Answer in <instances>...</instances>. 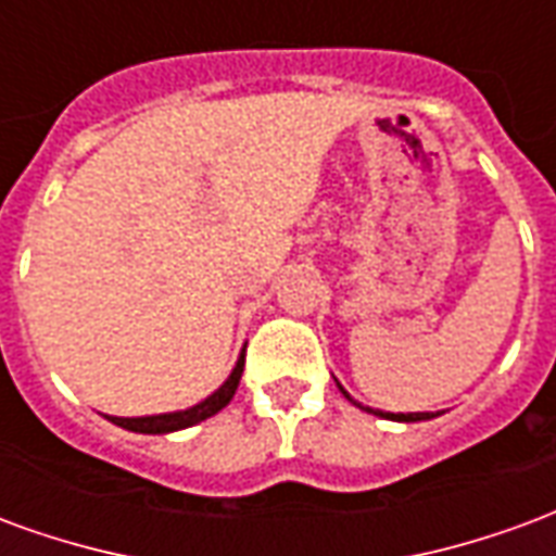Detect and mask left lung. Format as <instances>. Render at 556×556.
I'll list each match as a JSON object with an SVG mask.
<instances>
[{
	"mask_svg": "<svg viewBox=\"0 0 556 556\" xmlns=\"http://www.w3.org/2000/svg\"><path fill=\"white\" fill-rule=\"evenodd\" d=\"M337 384H339V381H337ZM339 390H342V384H339ZM342 393H345V390H342ZM345 399H349V402H354V399H351L349 393H345ZM354 405H357V408H363L361 402H354ZM363 410H369V414H375V417L396 419V422H419V419H431V417H434V414H429V410H419V414H390V410H372V408H363Z\"/></svg>",
	"mask_w": 556,
	"mask_h": 556,
	"instance_id": "1",
	"label": "left lung"
}]
</instances>
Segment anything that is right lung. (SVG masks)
I'll list each match as a JSON object with an SVG mask.
<instances>
[{"label": "right lung", "mask_w": 556, "mask_h": 556, "mask_svg": "<svg viewBox=\"0 0 556 556\" xmlns=\"http://www.w3.org/2000/svg\"><path fill=\"white\" fill-rule=\"evenodd\" d=\"M243 351H241V357H238V363H235V369H231L229 378L223 381V387L214 390L207 399H202V402L193 405V408L172 410V414H151V417H106V419L127 431H139V434H169V431L190 429V426H195V422H202V419L207 417H214V414H219V410L229 405L231 396H235V390H238V384H241Z\"/></svg>", "instance_id": "obj_1"}]
</instances>
